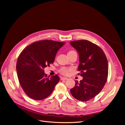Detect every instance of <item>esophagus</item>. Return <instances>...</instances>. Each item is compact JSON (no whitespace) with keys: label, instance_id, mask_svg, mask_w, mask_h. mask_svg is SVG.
<instances>
[{"label":"esophagus","instance_id":"obj_1","mask_svg":"<svg viewBox=\"0 0 125 125\" xmlns=\"http://www.w3.org/2000/svg\"><path fill=\"white\" fill-rule=\"evenodd\" d=\"M60 79H61V80H67L68 78H66V77H60Z\"/></svg>","mask_w":125,"mask_h":125}]
</instances>
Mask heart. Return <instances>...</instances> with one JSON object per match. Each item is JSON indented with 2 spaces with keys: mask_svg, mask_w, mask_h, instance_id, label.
<instances>
[{
  "mask_svg": "<svg viewBox=\"0 0 125 125\" xmlns=\"http://www.w3.org/2000/svg\"><path fill=\"white\" fill-rule=\"evenodd\" d=\"M75 52L73 50H71L69 51L68 52V55H69L73 52ZM71 70V68H67V67H62L60 68L59 70V72L60 73V74H62V75H67L68 74L69 71Z\"/></svg>",
  "mask_w": 125,
  "mask_h": 125,
  "instance_id": "b5f03b06",
  "label": "heart"
}]
</instances>
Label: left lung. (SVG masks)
<instances>
[{
	"label": "left lung",
	"instance_id": "1",
	"mask_svg": "<svg viewBox=\"0 0 125 125\" xmlns=\"http://www.w3.org/2000/svg\"><path fill=\"white\" fill-rule=\"evenodd\" d=\"M70 44L79 54L78 70L83 79L75 81L71 94L80 101H88L99 94L107 80L108 62L104 52L99 46L91 42L81 40L71 41Z\"/></svg>",
	"mask_w": 125,
	"mask_h": 125
}]
</instances>
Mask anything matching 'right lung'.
<instances>
[{
	"label": "right lung",
	"instance_id": "right-lung-1",
	"mask_svg": "<svg viewBox=\"0 0 125 125\" xmlns=\"http://www.w3.org/2000/svg\"><path fill=\"white\" fill-rule=\"evenodd\" d=\"M63 42L41 40L26 47L19 56L16 69L19 82L25 93L31 99H45L52 92L60 79L57 74L51 78L44 69L50 66Z\"/></svg>",
	"mask_w": 125,
	"mask_h": 125
}]
</instances>
